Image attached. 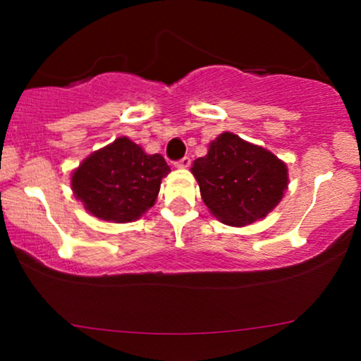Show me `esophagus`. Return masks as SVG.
<instances>
[{
    "label": "esophagus",
    "instance_id": "esophagus-1",
    "mask_svg": "<svg viewBox=\"0 0 361 361\" xmlns=\"http://www.w3.org/2000/svg\"><path fill=\"white\" fill-rule=\"evenodd\" d=\"M190 164H192V159H190L188 156H185V157H181L180 161H176L175 166H176V168H188Z\"/></svg>",
    "mask_w": 361,
    "mask_h": 361
}]
</instances>
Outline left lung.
<instances>
[{
  "instance_id": "left-lung-1",
  "label": "left lung",
  "mask_w": 361,
  "mask_h": 361,
  "mask_svg": "<svg viewBox=\"0 0 361 361\" xmlns=\"http://www.w3.org/2000/svg\"><path fill=\"white\" fill-rule=\"evenodd\" d=\"M192 173L210 212L235 227L267 217L288 186L283 161L231 132L210 142L207 156L193 161Z\"/></svg>"
}]
</instances>
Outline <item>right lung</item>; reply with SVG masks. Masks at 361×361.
Returning <instances> with one entry per match:
<instances>
[{
  "label": "right lung",
  "mask_w": 361,
  "mask_h": 361,
  "mask_svg": "<svg viewBox=\"0 0 361 361\" xmlns=\"http://www.w3.org/2000/svg\"><path fill=\"white\" fill-rule=\"evenodd\" d=\"M169 171L163 156L146 154L128 137H118L74 169L71 188L94 217L134 222L154 205L161 180Z\"/></svg>",
  "instance_id": "obj_1"
}]
</instances>
